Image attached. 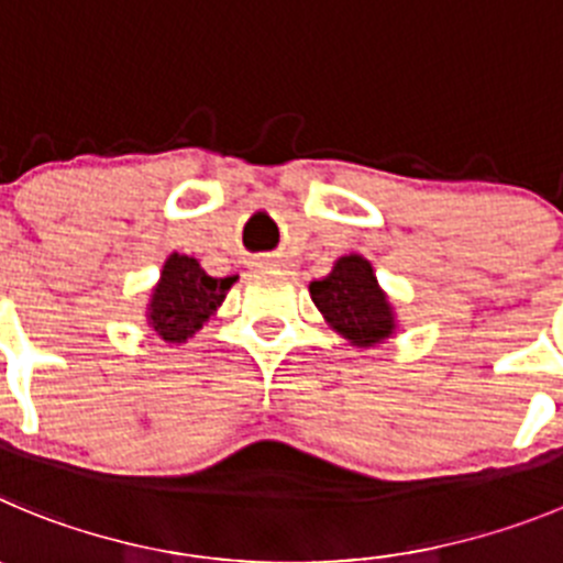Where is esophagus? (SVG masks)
Returning a JSON list of instances; mask_svg holds the SVG:
<instances>
[{
  "instance_id": "obj_1",
  "label": "esophagus",
  "mask_w": 563,
  "mask_h": 563,
  "mask_svg": "<svg viewBox=\"0 0 563 563\" xmlns=\"http://www.w3.org/2000/svg\"><path fill=\"white\" fill-rule=\"evenodd\" d=\"M255 266L257 269H275V266H280V261L277 257H257Z\"/></svg>"
}]
</instances>
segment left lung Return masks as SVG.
I'll list each match as a JSON object with an SVG mask.
<instances>
[{"instance_id":"8db88e82","label":"left lung","mask_w":563,"mask_h":563,"mask_svg":"<svg viewBox=\"0 0 563 563\" xmlns=\"http://www.w3.org/2000/svg\"><path fill=\"white\" fill-rule=\"evenodd\" d=\"M324 322L350 346L369 350L397 335V311L377 283L375 269L358 252L341 255L330 275L308 286Z\"/></svg>"}]
</instances>
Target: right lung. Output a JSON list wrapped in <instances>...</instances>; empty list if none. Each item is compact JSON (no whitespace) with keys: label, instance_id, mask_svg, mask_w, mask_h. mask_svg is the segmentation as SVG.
<instances>
[{"label":"right lung","instance_id":"1","mask_svg":"<svg viewBox=\"0 0 563 563\" xmlns=\"http://www.w3.org/2000/svg\"><path fill=\"white\" fill-rule=\"evenodd\" d=\"M239 277H210L197 257L172 252L146 299V324L166 344H186L210 317H217Z\"/></svg>","mask_w":563,"mask_h":563}]
</instances>
